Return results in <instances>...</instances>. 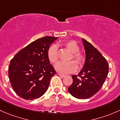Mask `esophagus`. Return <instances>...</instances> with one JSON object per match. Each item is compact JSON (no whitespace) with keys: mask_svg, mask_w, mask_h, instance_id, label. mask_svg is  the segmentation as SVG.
<instances>
[{"mask_svg":"<svg viewBox=\"0 0 120 120\" xmlns=\"http://www.w3.org/2000/svg\"><path fill=\"white\" fill-rule=\"evenodd\" d=\"M58 75H59V76H60V77H65V75H62V74H60V73H58Z\"/></svg>","mask_w":120,"mask_h":120,"instance_id":"esophagus-1","label":"esophagus"}]
</instances>
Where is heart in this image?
<instances>
[{"mask_svg": "<svg viewBox=\"0 0 120 120\" xmlns=\"http://www.w3.org/2000/svg\"><path fill=\"white\" fill-rule=\"evenodd\" d=\"M64 46L70 52L71 56L70 59L73 58L80 66H81L84 63L85 58L81 53L79 52L80 47L77 43L73 40L66 41L64 43ZM47 56L49 60L52 64H55L58 60V51L56 45H52L49 48L47 52ZM73 60L63 62H60L55 66V69L58 72L63 74H69L74 72L77 69V65Z\"/></svg>", "mask_w": 120, "mask_h": 120, "instance_id": "1", "label": "heart"}]
</instances>
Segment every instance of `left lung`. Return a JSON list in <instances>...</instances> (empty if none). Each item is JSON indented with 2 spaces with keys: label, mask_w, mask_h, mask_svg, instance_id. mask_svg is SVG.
Returning <instances> with one entry per match:
<instances>
[{
  "label": "left lung",
  "mask_w": 120,
  "mask_h": 120,
  "mask_svg": "<svg viewBox=\"0 0 120 120\" xmlns=\"http://www.w3.org/2000/svg\"><path fill=\"white\" fill-rule=\"evenodd\" d=\"M86 60L82 70L73 75V82L68 90L74 97L86 99L97 93L104 84L109 73V64L104 56L92 44L82 39Z\"/></svg>",
  "instance_id": "left-lung-1"
}]
</instances>
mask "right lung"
<instances>
[{
  "label": "right lung",
  "mask_w": 120,
  "mask_h": 120,
  "mask_svg": "<svg viewBox=\"0 0 120 120\" xmlns=\"http://www.w3.org/2000/svg\"><path fill=\"white\" fill-rule=\"evenodd\" d=\"M57 38H40L20 50L11 60L8 76L13 90L19 97L33 100L46 92L51 77L56 74L47 52Z\"/></svg>",
  "instance_id": "right-lung-1"
}]
</instances>
